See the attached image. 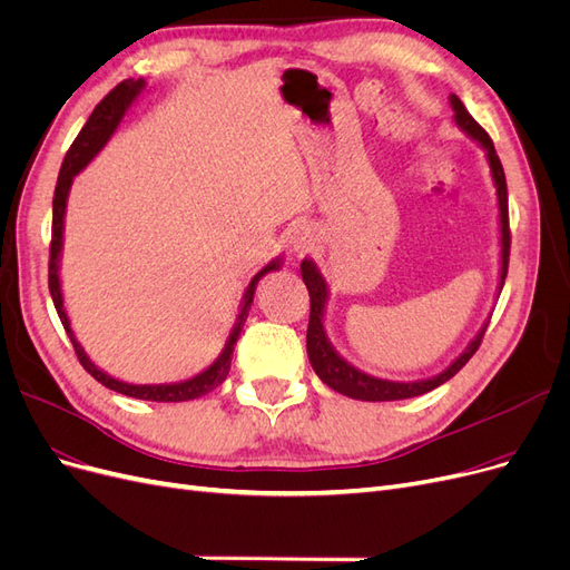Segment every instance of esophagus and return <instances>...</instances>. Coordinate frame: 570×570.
Here are the masks:
<instances>
[{
	"label": "esophagus",
	"mask_w": 570,
	"mask_h": 570,
	"mask_svg": "<svg viewBox=\"0 0 570 570\" xmlns=\"http://www.w3.org/2000/svg\"><path fill=\"white\" fill-rule=\"evenodd\" d=\"M320 244H322V232L312 223H301L298 227H293L288 237V246L296 256H305V253L314 250Z\"/></svg>",
	"instance_id": "34e87169"
}]
</instances>
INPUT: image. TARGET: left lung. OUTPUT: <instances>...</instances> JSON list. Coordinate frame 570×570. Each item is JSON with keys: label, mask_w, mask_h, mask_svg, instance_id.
Segmentation results:
<instances>
[{"label": "left lung", "mask_w": 570, "mask_h": 570, "mask_svg": "<svg viewBox=\"0 0 570 570\" xmlns=\"http://www.w3.org/2000/svg\"><path fill=\"white\" fill-rule=\"evenodd\" d=\"M451 108H453V119L465 131L474 142H479V147L487 153V161L491 166V176L495 183V195H498V218H500V282H498V293L504 286V277H508V263H510V216H508V183H504V171L502 164L495 155L493 140L489 138V134L481 129V126L472 119V115L465 110L462 100L451 94ZM301 274L303 282L309 291V324H307V356L309 364L314 368V373L320 375V381L326 383L331 390L341 392L350 399H362V402H396V399H411V396H420L425 392H432L434 387L444 385L446 381L465 366L472 354L479 350L483 331H487L489 322L481 326V331L474 335L472 343L465 347L460 356L451 362V366L446 371H441L432 377H425V381H413V383H396V381H385V377H375L368 375L364 371H360L356 366H352L350 362H345L343 356L335 352V347L331 345L326 328H324V309H326V301H328V284L322 277L320 267L314 265V261L305 258L301 263Z\"/></svg>", "instance_id": "obj_1"}]
</instances>
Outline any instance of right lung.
<instances>
[{
    "label": "right lung",
    "instance_id": "right-lung-1",
    "mask_svg": "<svg viewBox=\"0 0 570 570\" xmlns=\"http://www.w3.org/2000/svg\"><path fill=\"white\" fill-rule=\"evenodd\" d=\"M145 89V79H126L121 81L119 87H115L108 96H105L98 105L96 110L91 112L89 121L83 124V129L79 131V136L75 138L72 147L68 150L66 159H62L60 166V174H58V183H56V193H53V225H51V253H49V291H51V298L56 305L58 317L66 326L70 341L75 345V352L79 356V364L87 368L96 381L105 387H110L119 394L126 396H134V399H142V402H189V399H197L208 394L210 390H216L229 373V362H232V352H235L237 338L244 328V322L248 317V309L253 303V293H256L258 282L265 277L267 272H274L282 267V256H277L274 261H269L256 277L250 279V284L244 291V298L239 303V317L229 331V338L223 347V352L218 354V360L210 364L208 368H204L202 373L187 377V381L180 383H161V385H134V383H124L119 377H112L105 371H100L91 360L89 354L83 352V347L77 343L75 338V331L70 326L68 320V312L62 307V291H60V250H62V229H66V208H68V195H70V187L75 176L81 171L83 166H87L100 150L105 147V142L110 140V136L117 131L119 121L124 119L126 110L131 108L134 100L142 94Z\"/></svg>",
    "mask_w": 570,
    "mask_h": 570
}]
</instances>
